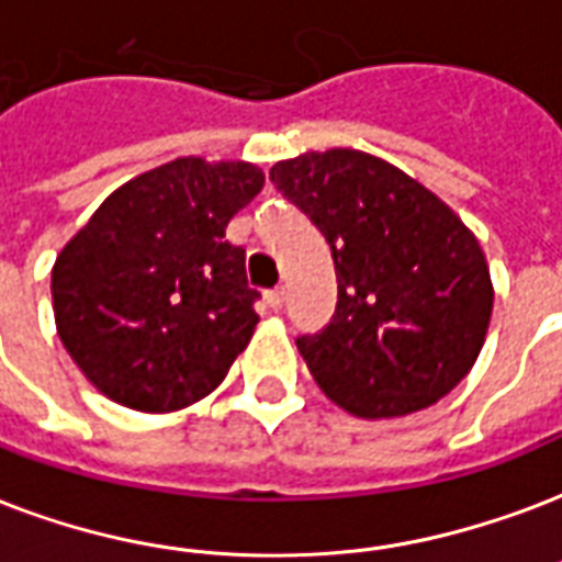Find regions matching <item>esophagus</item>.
Wrapping results in <instances>:
<instances>
[{
    "label": "esophagus",
    "instance_id": "esophagus-1",
    "mask_svg": "<svg viewBox=\"0 0 562 562\" xmlns=\"http://www.w3.org/2000/svg\"><path fill=\"white\" fill-rule=\"evenodd\" d=\"M265 300H268V306H271V310H282V303H285V291L282 289L268 291V294H265Z\"/></svg>",
    "mask_w": 562,
    "mask_h": 562
}]
</instances>
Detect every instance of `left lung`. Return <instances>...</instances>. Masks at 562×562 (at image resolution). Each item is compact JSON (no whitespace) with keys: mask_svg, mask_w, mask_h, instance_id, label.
Listing matches in <instances>:
<instances>
[{"mask_svg":"<svg viewBox=\"0 0 562 562\" xmlns=\"http://www.w3.org/2000/svg\"><path fill=\"white\" fill-rule=\"evenodd\" d=\"M271 182L310 214L336 262V315L297 338L324 395L357 418H397L448 395L477 362L495 300L460 214L362 149L285 158Z\"/></svg>","mask_w":562,"mask_h":562,"instance_id":"obj_1","label":"left lung"}]
</instances>
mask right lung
<instances>
[{
  "label": "right lung",
  "mask_w": 562,
  "mask_h": 562,
  "mask_svg": "<svg viewBox=\"0 0 562 562\" xmlns=\"http://www.w3.org/2000/svg\"><path fill=\"white\" fill-rule=\"evenodd\" d=\"M265 186L250 161L186 156L102 200L53 265L61 345L102 395L177 413L212 395L259 315L226 224Z\"/></svg>",
  "instance_id": "1"
}]
</instances>
